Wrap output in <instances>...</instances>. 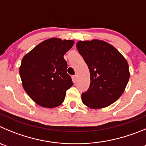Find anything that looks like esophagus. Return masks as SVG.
I'll list each match as a JSON object with an SVG mask.
<instances>
[{
    "label": "esophagus",
    "mask_w": 146,
    "mask_h": 146,
    "mask_svg": "<svg viewBox=\"0 0 146 146\" xmlns=\"http://www.w3.org/2000/svg\"><path fill=\"white\" fill-rule=\"evenodd\" d=\"M72 78H73V82H76V81H77V75H75V76H73V77H72Z\"/></svg>",
    "instance_id": "34e87169"
}]
</instances>
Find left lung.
<instances>
[{"instance_id": "left-lung-1", "label": "left lung", "mask_w": 146, "mask_h": 146, "mask_svg": "<svg viewBox=\"0 0 146 146\" xmlns=\"http://www.w3.org/2000/svg\"><path fill=\"white\" fill-rule=\"evenodd\" d=\"M76 47L90 71L91 83L88 91L81 94L83 103L92 109L108 107L125 91L130 78L128 63L104 41H79Z\"/></svg>"}]
</instances>
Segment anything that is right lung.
Wrapping results in <instances>:
<instances>
[{"label":"right lung","mask_w":146,"mask_h":146,"mask_svg":"<svg viewBox=\"0 0 146 146\" xmlns=\"http://www.w3.org/2000/svg\"><path fill=\"white\" fill-rule=\"evenodd\" d=\"M73 44V40L51 38L41 42L23 58L19 68L23 87L41 107L54 108L60 105L66 91L73 85L63 58Z\"/></svg>","instance_id":"1"}]
</instances>
